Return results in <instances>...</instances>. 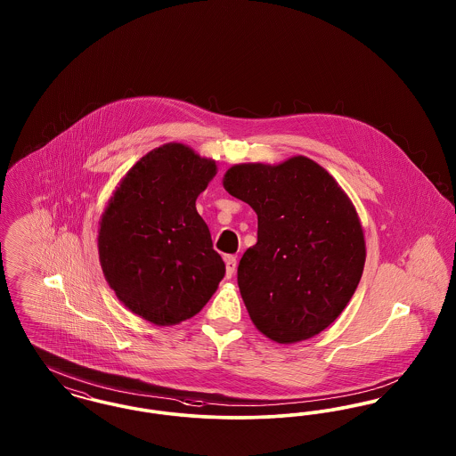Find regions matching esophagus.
<instances>
[{
	"label": "esophagus",
	"mask_w": 456,
	"mask_h": 456,
	"mask_svg": "<svg viewBox=\"0 0 456 456\" xmlns=\"http://www.w3.org/2000/svg\"><path fill=\"white\" fill-rule=\"evenodd\" d=\"M236 266H238V260H236V256H225V273H227V277H229V279L234 275Z\"/></svg>",
	"instance_id": "esophagus-1"
}]
</instances>
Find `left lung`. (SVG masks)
Returning a JSON list of instances; mask_svg holds the SVG:
<instances>
[{"instance_id": "left-lung-1", "label": "left lung", "mask_w": 456, "mask_h": 456, "mask_svg": "<svg viewBox=\"0 0 456 456\" xmlns=\"http://www.w3.org/2000/svg\"><path fill=\"white\" fill-rule=\"evenodd\" d=\"M224 188L258 216V242L238 266L255 326L279 344L323 331L346 309L366 261L362 227L347 195L303 155L279 166H234Z\"/></svg>"}]
</instances>
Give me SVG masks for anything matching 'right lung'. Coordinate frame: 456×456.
Masks as SVG:
<instances>
[{
    "label": "right lung",
    "mask_w": 456,
    "mask_h": 456,
    "mask_svg": "<svg viewBox=\"0 0 456 456\" xmlns=\"http://www.w3.org/2000/svg\"><path fill=\"white\" fill-rule=\"evenodd\" d=\"M217 166L181 143L142 157L110 198L99 258L118 299L153 325L181 323L208 303L225 275L196 198Z\"/></svg>",
    "instance_id": "obj_1"
}]
</instances>
